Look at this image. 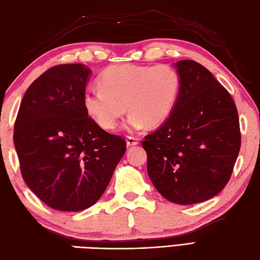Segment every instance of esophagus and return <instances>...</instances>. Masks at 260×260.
<instances>
[{"instance_id": "34e87169", "label": "esophagus", "mask_w": 260, "mask_h": 260, "mask_svg": "<svg viewBox=\"0 0 260 260\" xmlns=\"http://www.w3.org/2000/svg\"><path fill=\"white\" fill-rule=\"evenodd\" d=\"M140 143V140L136 139V137L133 136H127L126 137V144L127 146H135Z\"/></svg>"}]
</instances>
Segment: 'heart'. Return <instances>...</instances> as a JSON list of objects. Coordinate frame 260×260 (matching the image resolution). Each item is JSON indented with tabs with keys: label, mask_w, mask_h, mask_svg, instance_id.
Segmentation results:
<instances>
[{
	"label": "heart",
	"mask_w": 260,
	"mask_h": 260,
	"mask_svg": "<svg viewBox=\"0 0 260 260\" xmlns=\"http://www.w3.org/2000/svg\"><path fill=\"white\" fill-rule=\"evenodd\" d=\"M98 89L84 93L87 115L102 127L112 131L126 109L128 131L156 127L168 119L178 98L181 80L167 64H121L106 69L98 78Z\"/></svg>",
	"instance_id": "b5f03b06"
}]
</instances>
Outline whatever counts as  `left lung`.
Returning <instances> with one entry per match:
<instances>
[{
  "label": "left lung",
  "instance_id": "obj_1",
  "mask_svg": "<svg viewBox=\"0 0 260 260\" xmlns=\"http://www.w3.org/2000/svg\"><path fill=\"white\" fill-rule=\"evenodd\" d=\"M174 67L181 80L174 108L142 146L155 189L173 203L194 204L228 183L240 151L239 117L228 90L202 64L180 60Z\"/></svg>",
  "mask_w": 260,
  "mask_h": 260
}]
</instances>
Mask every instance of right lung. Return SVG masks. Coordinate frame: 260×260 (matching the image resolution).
<instances>
[{
	"label": "right lung",
	"instance_id": "obj_1",
	"mask_svg": "<svg viewBox=\"0 0 260 260\" xmlns=\"http://www.w3.org/2000/svg\"><path fill=\"white\" fill-rule=\"evenodd\" d=\"M90 74L82 63L47 70L27 88L14 124L22 178L59 211L93 206L126 151L125 140L105 132L85 112Z\"/></svg>",
	"mask_w": 260,
	"mask_h": 260
}]
</instances>
